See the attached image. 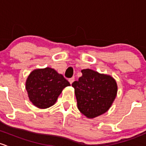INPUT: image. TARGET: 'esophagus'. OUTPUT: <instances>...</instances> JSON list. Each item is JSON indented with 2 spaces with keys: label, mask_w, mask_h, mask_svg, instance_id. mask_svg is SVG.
I'll return each mask as SVG.
<instances>
[{
  "label": "esophagus",
  "mask_w": 146,
  "mask_h": 146,
  "mask_svg": "<svg viewBox=\"0 0 146 146\" xmlns=\"http://www.w3.org/2000/svg\"><path fill=\"white\" fill-rule=\"evenodd\" d=\"M69 82H70V84H72L74 82V77H72V78H70V79H69Z\"/></svg>",
  "instance_id": "obj_1"
}]
</instances>
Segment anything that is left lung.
I'll return each instance as SVG.
<instances>
[{"label": "left lung", "mask_w": 146, "mask_h": 146, "mask_svg": "<svg viewBox=\"0 0 146 146\" xmlns=\"http://www.w3.org/2000/svg\"><path fill=\"white\" fill-rule=\"evenodd\" d=\"M82 76L74 82L79 110L88 118H94L109 110L116 97L117 86L109 75L90 69L82 70Z\"/></svg>", "instance_id": "1"}]
</instances>
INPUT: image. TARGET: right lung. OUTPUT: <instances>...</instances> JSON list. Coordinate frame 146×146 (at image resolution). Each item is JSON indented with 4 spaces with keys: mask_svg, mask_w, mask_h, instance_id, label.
<instances>
[{
    "mask_svg": "<svg viewBox=\"0 0 146 146\" xmlns=\"http://www.w3.org/2000/svg\"><path fill=\"white\" fill-rule=\"evenodd\" d=\"M70 82L54 69L46 67L32 72L26 82V90L31 103L38 108L53 106L63 88Z\"/></svg>",
    "mask_w": 146,
    "mask_h": 146,
    "instance_id": "obj_1",
    "label": "right lung"
}]
</instances>
